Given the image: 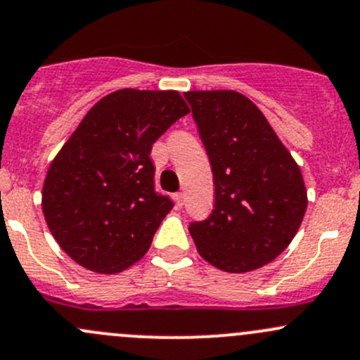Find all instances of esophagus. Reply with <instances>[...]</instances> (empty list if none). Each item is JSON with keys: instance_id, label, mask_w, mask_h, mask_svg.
<instances>
[{"instance_id": "34e87169", "label": "esophagus", "mask_w": 360, "mask_h": 360, "mask_svg": "<svg viewBox=\"0 0 360 360\" xmlns=\"http://www.w3.org/2000/svg\"><path fill=\"white\" fill-rule=\"evenodd\" d=\"M174 200H176L177 209H181V207L184 205V195H183V193H176V195H174Z\"/></svg>"}]
</instances>
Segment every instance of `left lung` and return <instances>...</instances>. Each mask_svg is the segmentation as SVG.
Segmentation results:
<instances>
[{"label": "left lung", "mask_w": 360, "mask_h": 360, "mask_svg": "<svg viewBox=\"0 0 360 360\" xmlns=\"http://www.w3.org/2000/svg\"><path fill=\"white\" fill-rule=\"evenodd\" d=\"M212 165L215 203L191 222L200 255L217 269L250 272L272 262L307 210L300 167L264 113L238 91H188Z\"/></svg>", "instance_id": "1"}]
</instances>
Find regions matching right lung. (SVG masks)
Segmentation results:
<instances>
[{"label": "right lung", "mask_w": 360, "mask_h": 360, "mask_svg": "<svg viewBox=\"0 0 360 360\" xmlns=\"http://www.w3.org/2000/svg\"><path fill=\"white\" fill-rule=\"evenodd\" d=\"M186 113L177 91H113L53 158L41 205L56 243L79 266L115 274L148 252L172 209L155 191L150 151Z\"/></svg>", "instance_id": "1"}]
</instances>
